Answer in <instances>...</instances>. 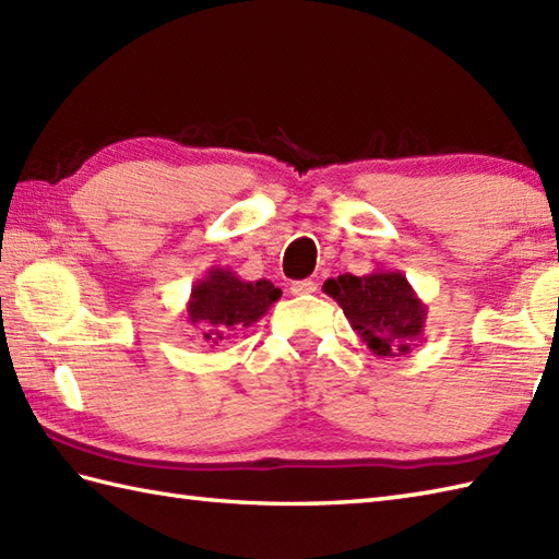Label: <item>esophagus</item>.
<instances>
[{
    "instance_id": "obj_1",
    "label": "esophagus",
    "mask_w": 559,
    "mask_h": 559,
    "mask_svg": "<svg viewBox=\"0 0 559 559\" xmlns=\"http://www.w3.org/2000/svg\"><path fill=\"white\" fill-rule=\"evenodd\" d=\"M317 290V283L312 278H305V281H295L290 286L293 295H310Z\"/></svg>"
}]
</instances>
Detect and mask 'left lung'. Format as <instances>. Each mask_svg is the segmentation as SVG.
<instances>
[{
  "label": "left lung",
  "instance_id": "obj_1",
  "mask_svg": "<svg viewBox=\"0 0 559 559\" xmlns=\"http://www.w3.org/2000/svg\"><path fill=\"white\" fill-rule=\"evenodd\" d=\"M322 290L338 302L353 331L379 358L406 355L423 336L427 305L401 271L374 269L367 276L343 273L329 278Z\"/></svg>",
  "mask_w": 559,
  "mask_h": 559
}]
</instances>
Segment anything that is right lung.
I'll return each mask as SVG.
<instances>
[{
    "instance_id": "add662e5",
    "label": "right lung",
    "mask_w": 559,
    "mask_h": 559,
    "mask_svg": "<svg viewBox=\"0 0 559 559\" xmlns=\"http://www.w3.org/2000/svg\"><path fill=\"white\" fill-rule=\"evenodd\" d=\"M281 298L271 281H242L233 269L211 266L187 300L185 319L211 346L228 341L237 331L252 326Z\"/></svg>"
}]
</instances>
